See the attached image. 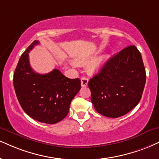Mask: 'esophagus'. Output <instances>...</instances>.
<instances>
[{"mask_svg":"<svg viewBox=\"0 0 159 159\" xmlns=\"http://www.w3.org/2000/svg\"><path fill=\"white\" fill-rule=\"evenodd\" d=\"M88 83H89V79L86 77H82L81 78V85L83 87H85V86L88 85Z\"/></svg>","mask_w":159,"mask_h":159,"instance_id":"obj_1","label":"esophagus"}]
</instances>
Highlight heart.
<instances>
[{
    "label": "heart",
    "instance_id": "heart-1",
    "mask_svg": "<svg viewBox=\"0 0 159 159\" xmlns=\"http://www.w3.org/2000/svg\"><path fill=\"white\" fill-rule=\"evenodd\" d=\"M108 56L107 55H103L97 61L93 62V64L91 65L90 66V71L93 73V72H97L99 70L100 68L102 67V66L105 63V62L107 61ZM94 58H88V59H83V60H75V63L77 66H87L89 63H91L92 61H93Z\"/></svg>",
    "mask_w": 159,
    "mask_h": 159
}]
</instances>
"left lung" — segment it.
<instances>
[{
	"label": "left lung",
	"mask_w": 159,
	"mask_h": 159,
	"mask_svg": "<svg viewBox=\"0 0 159 159\" xmlns=\"http://www.w3.org/2000/svg\"><path fill=\"white\" fill-rule=\"evenodd\" d=\"M145 82L141 53L135 46H127L110 58L89 80L91 102L105 116H122L139 102Z\"/></svg>",
	"instance_id": "obj_1"
}]
</instances>
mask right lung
Returning a JSON list of instances; mask_svg holds the SVG:
<instances>
[{"label": "right lung", "mask_w": 159, "mask_h": 159, "mask_svg": "<svg viewBox=\"0 0 159 159\" xmlns=\"http://www.w3.org/2000/svg\"><path fill=\"white\" fill-rule=\"evenodd\" d=\"M38 43L34 40L21 55L14 74V88L26 114L40 122L55 124L67 116L71 100L81 89V81L67 78L58 69L45 74L34 72L29 52Z\"/></svg>", "instance_id": "add662e5"}]
</instances>
